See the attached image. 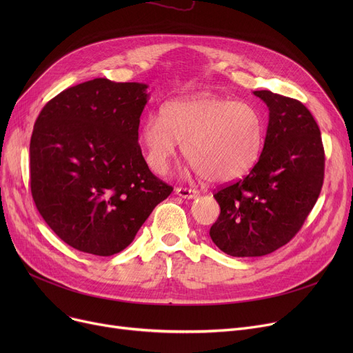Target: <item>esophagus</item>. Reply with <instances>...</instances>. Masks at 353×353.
I'll return each mask as SVG.
<instances>
[{"mask_svg": "<svg viewBox=\"0 0 353 353\" xmlns=\"http://www.w3.org/2000/svg\"><path fill=\"white\" fill-rule=\"evenodd\" d=\"M176 194L183 199H196L199 196V192L194 189H186V188H177Z\"/></svg>", "mask_w": 353, "mask_h": 353, "instance_id": "obj_1", "label": "esophagus"}]
</instances>
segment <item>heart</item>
<instances>
[{"mask_svg": "<svg viewBox=\"0 0 353 353\" xmlns=\"http://www.w3.org/2000/svg\"><path fill=\"white\" fill-rule=\"evenodd\" d=\"M145 160L164 174L179 143L190 167L212 183L246 174L262 153L265 123L246 103L214 96L167 101L159 114H148L140 128Z\"/></svg>", "mask_w": 353, "mask_h": 353, "instance_id": "obj_1", "label": "heart"}]
</instances>
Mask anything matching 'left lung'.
Wrapping results in <instances>:
<instances>
[{"instance_id":"8db88e82","label":"left lung","mask_w":353,"mask_h":353,"mask_svg":"<svg viewBox=\"0 0 353 353\" xmlns=\"http://www.w3.org/2000/svg\"><path fill=\"white\" fill-rule=\"evenodd\" d=\"M253 94L269 108L263 150L246 177L214 194L220 214L210 228L213 243L234 257L265 256L286 245L323 184L325 152L310 111L269 90Z\"/></svg>"}]
</instances>
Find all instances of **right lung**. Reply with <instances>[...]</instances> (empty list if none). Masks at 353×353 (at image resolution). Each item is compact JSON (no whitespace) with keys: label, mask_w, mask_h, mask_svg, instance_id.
Returning a JSON list of instances; mask_svg holds the SVG:
<instances>
[{"label":"right lung","mask_w":353,"mask_h":353,"mask_svg":"<svg viewBox=\"0 0 353 353\" xmlns=\"http://www.w3.org/2000/svg\"><path fill=\"white\" fill-rule=\"evenodd\" d=\"M147 88L90 80L50 100L34 124V203L51 230L80 252H121L173 192L148 169L139 145Z\"/></svg>","instance_id":"obj_1"}]
</instances>
